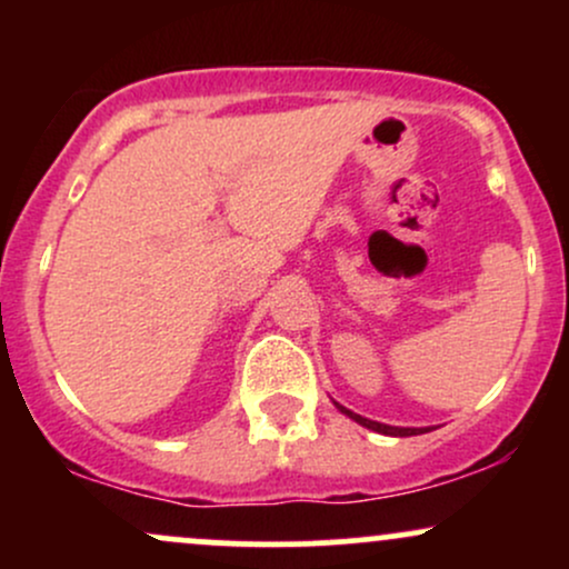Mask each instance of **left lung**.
<instances>
[{
    "label": "left lung",
    "mask_w": 569,
    "mask_h": 569,
    "mask_svg": "<svg viewBox=\"0 0 569 569\" xmlns=\"http://www.w3.org/2000/svg\"><path fill=\"white\" fill-rule=\"evenodd\" d=\"M335 407L342 411V415H348L350 420H356L358 426L375 430V433H385V436H420V433H428V430H430V428H396V426H385V422L369 420V417H361V415H356V411L345 409L342 403H337V401H335Z\"/></svg>",
    "instance_id": "1"
}]
</instances>
